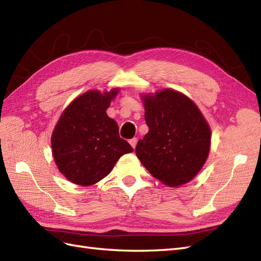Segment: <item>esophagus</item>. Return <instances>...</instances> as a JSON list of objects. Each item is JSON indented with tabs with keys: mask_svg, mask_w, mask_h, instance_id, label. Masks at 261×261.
<instances>
[{
	"mask_svg": "<svg viewBox=\"0 0 261 261\" xmlns=\"http://www.w3.org/2000/svg\"><path fill=\"white\" fill-rule=\"evenodd\" d=\"M137 143H138V139H137V138H133V139H131V140H130V144L132 145V148H133V149H136Z\"/></svg>",
	"mask_w": 261,
	"mask_h": 261,
	"instance_id": "1",
	"label": "esophagus"
}]
</instances>
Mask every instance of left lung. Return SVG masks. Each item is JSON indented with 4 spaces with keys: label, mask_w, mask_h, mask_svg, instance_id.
<instances>
[{
    "label": "left lung",
    "mask_w": 261,
    "mask_h": 261,
    "mask_svg": "<svg viewBox=\"0 0 261 261\" xmlns=\"http://www.w3.org/2000/svg\"><path fill=\"white\" fill-rule=\"evenodd\" d=\"M142 100L149 132L137 144L140 162L170 188L190 182L208 156V123L197 106L178 91L163 89Z\"/></svg>",
    "instance_id": "left-lung-1"
}]
</instances>
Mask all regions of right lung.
<instances>
[{"instance_id":"1","label":"right lung","mask_w":261,"mask_h":261,"mask_svg":"<svg viewBox=\"0 0 261 261\" xmlns=\"http://www.w3.org/2000/svg\"><path fill=\"white\" fill-rule=\"evenodd\" d=\"M118 91H87L59 118L51 136L53 156L70 182L83 186L96 184L109 174L120 158L133 151L120 138L118 123L106 112Z\"/></svg>"}]
</instances>
